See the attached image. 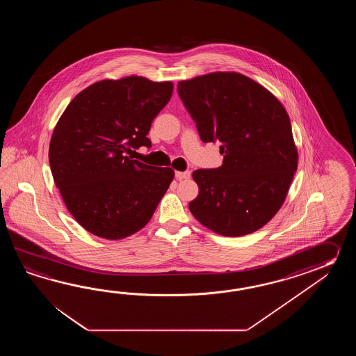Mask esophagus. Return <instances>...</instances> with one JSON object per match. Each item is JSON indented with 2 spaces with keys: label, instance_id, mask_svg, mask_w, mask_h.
<instances>
[{
  "label": "esophagus",
  "instance_id": "1",
  "mask_svg": "<svg viewBox=\"0 0 356 356\" xmlns=\"http://www.w3.org/2000/svg\"><path fill=\"white\" fill-rule=\"evenodd\" d=\"M189 177H191V172H188V170H186V172H175V178H177L178 181L188 179Z\"/></svg>",
  "mask_w": 356,
  "mask_h": 356
}]
</instances>
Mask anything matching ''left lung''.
Listing matches in <instances>:
<instances>
[{"label": "left lung", "instance_id": "8db88e82", "mask_svg": "<svg viewBox=\"0 0 356 356\" xmlns=\"http://www.w3.org/2000/svg\"><path fill=\"white\" fill-rule=\"evenodd\" d=\"M204 143L220 141L222 165L198 169L189 210L204 227L241 236L280 210L298 168L291 123L279 99L247 76L212 72L178 83Z\"/></svg>", "mask_w": 356, "mask_h": 356}]
</instances>
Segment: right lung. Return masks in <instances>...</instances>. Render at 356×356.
<instances>
[{
	"label": "right lung",
	"instance_id": "1",
	"mask_svg": "<svg viewBox=\"0 0 356 356\" xmlns=\"http://www.w3.org/2000/svg\"><path fill=\"white\" fill-rule=\"evenodd\" d=\"M172 92L170 81L143 76L102 80L79 92L60 115L49 165L68 211L91 234L123 239L152 219L175 170L127 154L152 147L146 136Z\"/></svg>",
	"mask_w": 356,
	"mask_h": 356
}]
</instances>
